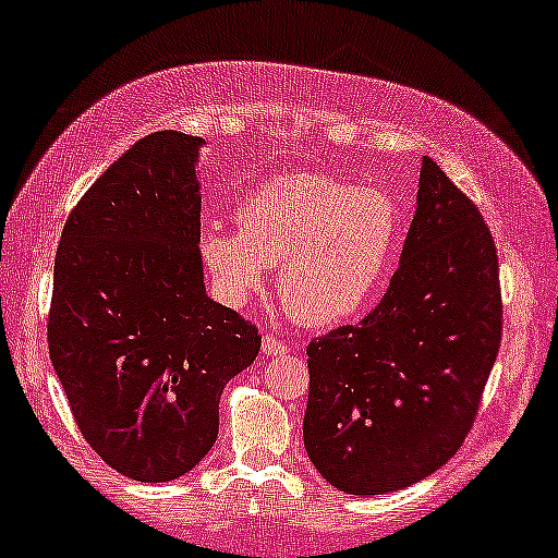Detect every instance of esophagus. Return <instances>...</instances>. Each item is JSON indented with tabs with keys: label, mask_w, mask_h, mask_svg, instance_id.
Instances as JSON below:
<instances>
[{
	"label": "esophagus",
	"mask_w": 558,
	"mask_h": 558,
	"mask_svg": "<svg viewBox=\"0 0 558 558\" xmlns=\"http://www.w3.org/2000/svg\"><path fill=\"white\" fill-rule=\"evenodd\" d=\"M262 350H264L266 357H281V355H287L289 348H287L284 340L277 338V335L266 332L264 340H262Z\"/></svg>",
	"instance_id": "esophagus-1"
}]
</instances>
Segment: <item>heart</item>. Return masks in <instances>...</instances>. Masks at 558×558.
<instances>
[{
	"mask_svg": "<svg viewBox=\"0 0 558 558\" xmlns=\"http://www.w3.org/2000/svg\"><path fill=\"white\" fill-rule=\"evenodd\" d=\"M235 228L213 226L201 254L218 292L246 302L279 266V296L310 327L361 317L376 302L401 246V205L380 187L323 172L281 174L243 197Z\"/></svg>",
	"mask_w": 558,
	"mask_h": 558,
	"instance_id": "obj_1",
	"label": "heart"
}]
</instances>
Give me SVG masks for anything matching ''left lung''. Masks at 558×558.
Masks as SVG:
<instances>
[{
  "label": "left lung",
  "instance_id": "obj_1",
  "mask_svg": "<svg viewBox=\"0 0 558 558\" xmlns=\"http://www.w3.org/2000/svg\"><path fill=\"white\" fill-rule=\"evenodd\" d=\"M416 216L384 300L307 348L304 447L348 495L439 470L475 424L498 357V251L475 203L422 159Z\"/></svg>",
  "mask_w": 558,
  "mask_h": 558
}]
</instances>
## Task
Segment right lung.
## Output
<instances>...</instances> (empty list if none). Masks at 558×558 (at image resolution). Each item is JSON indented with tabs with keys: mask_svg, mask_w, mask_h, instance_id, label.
Listing matches in <instances>:
<instances>
[{
	"mask_svg": "<svg viewBox=\"0 0 558 558\" xmlns=\"http://www.w3.org/2000/svg\"><path fill=\"white\" fill-rule=\"evenodd\" d=\"M201 136L155 132L71 210L52 271L50 361L90 449L167 483L218 437V401L262 348L258 327L205 294Z\"/></svg>",
	"mask_w": 558,
	"mask_h": 558,
	"instance_id": "add662e5",
	"label": "right lung"
}]
</instances>
